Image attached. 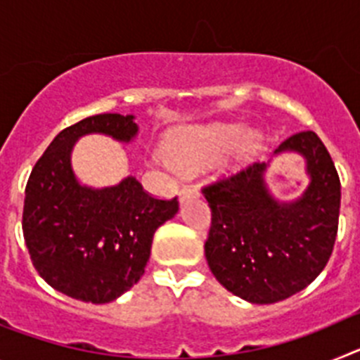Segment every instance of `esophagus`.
<instances>
[{
	"instance_id": "obj_1",
	"label": "esophagus",
	"mask_w": 360,
	"mask_h": 360,
	"mask_svg": "<svg viewBox=\"0 0 360 360\" xmlns=\"http://www.w3.org/2000/svg\"><path fill=\"white\" fill-rule=\"evenodd\" d=\"M200 191L196 189L195 186H184L182 189H180V193H178V196H180V202H184L186 198H191V196H198Z\"/></svg>"
}]
</instances>
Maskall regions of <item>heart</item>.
I'll list each match as a JSON object with an SVG mask.
<instances>
[{"label":"heart","mask_w":360,"mask_h":360,"mask_svg":"<svg viewBox=\"0 0 360 360\" xmlns=\"http://www.w3.org/2000/svg\"><path fill=\"white\" fill-rule=\"evenodd\" d=\"M259 146V136L254 131L241 133L240 126L216 124L209 128L186 129L173 135L165 144L171 164L180 169L198 167L232 148L231 167L243 164Z\"/></svg>","instance_id":"obj_1"}]
</instances>
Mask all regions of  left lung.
I'll return each instance as SVG.
<instances>
[{
	"label": "left lung",
	"mask_w": 360,
	"mask_h": 360,
	"mask_svg": "<svg viewBox=\"0 0 360 360\" xmlns=\"http://www.w3.org/2000/svg\"><path fill=\"white\" fill-rule=\"evenodd\" d=\"M281 153L307 162L308 186L292 202L272 196L265 162L203 187L212 212L209 269L229 292L254 304L278 303L307 288L328 263L339 225L341 182L319 136L295 133L274 155Z\"/></svg>",
	"instance_id": "8db88e82"
}]
</instances>
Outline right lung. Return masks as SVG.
I'll return each instance as SVG.
<instances>
[{
  "instance_id": "1",
  "label": "right lung",
  "mask_w": 360,
  "mask_h": 360,
  "mask_svg": "<svg viewBox=\"0 0 360 360\" xmlns=\"http://www.w3.org/2000/svg\"><path fill=\"white\" fill-rule=\"evenodd\" d=\"M131 142L135 115L101 113L63 129L32 169L25 189L23 236L37 274L68 297L103 304L144 274L155 231L178 212V200H157L135 176L117 186H82L72 151L84 135Z\"/></svg>"
}]
</instances>
